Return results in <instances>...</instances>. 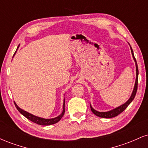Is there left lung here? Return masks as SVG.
I'll list each match as a JSON object with an SVG mask.
<instances>
[{"mask_svg": "<svg viewBox=\"0 0 148 148\" xmlns=\"http://www.w3.org/2000/svg\"><path fill=\"white\" fill-rule=\"evenodd\" d=\"M131 48V51H132V54L134 58V60L136 62V82H135V86H134L133 92H132V94L131 95L130 98L128 99V101L127 102H125L124 104L121 105V106L117 107V108H114V109L111 110V111H107V112H99L96 110H95L90 105V108H91V111L94 113L95 115H97V116L100 117V118H113V117L117 116L120 113H121L122 112H123L125 110V108H127L129 105L130 104V103L133 101L134 97H135L136 94V92H137V88H138V65H137V62L136 60L135 57H134V51L132 50V47H130Z\"/></svg>", "mask_w": 148, "mask_h": 148, "instance_id": "obj_1", "label": "left lung"}]
</instances>
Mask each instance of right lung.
<instances>
[{
	"label": "right lung",
	"mask_w": 148,
	"mask_h": 148,
	"mask_svg": "<svg viewBox=\"0 0 148 148\" xmlns=\"http://www.w3.org/2000/svg\"><path fill=\"white\" fill-rule=\"evenodd\" d=\"M15 53H16V52L14 53V54ZM64 103H65V101H64V99L63 111H62V113H61L60 115H58V116L56 117V118H51V119H45V118H40V117L35 116V115H34L33 114H30V113H28L27 111H23V109L20 108L19 107L16 105V103L15 102H14V105H15V106H16V108H17L18 111H19L20 113H21V114L23 115V116H25V118H26L27 119H28V120H30V121L33 122V123H36V124H37V125H53V124L57 123L58 122L60 121V119L62 118V116L64 115V111H65V109H64Z\"/></svg>",
	"instance_id": "add662e5"
}]
</instances>
